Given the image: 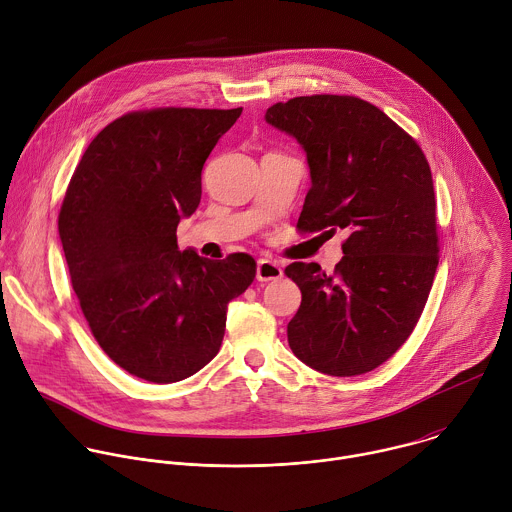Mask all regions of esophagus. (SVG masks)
<instances>
[{
    "instance_id": "34e87169",
    "label": "esophagus",
    "mask_w": 512,
    "mask_h": 512,
    "mask_svg": "<svg viewBox=\"0 0 512 512\" xmlns=\"http://www.w3.org/2000/svg\"><path fill=\"white\" fill-rule=\"evenodd\" d=\"M281 275H283V269L279 263L269 259L257 261V281H275V279H281Z\"/></svg>"
}]
</instances>
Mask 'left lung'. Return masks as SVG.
I'll use <instances>...</instances> for the list:
<instances>
[{
  "instance_id": "8db88e82",
  "label": "left lung",
  "mask_w": 512,
  "mask_h": 512,
  "mask_svg": "<svg viewBox=\"0 0 512 512\" xmlns=\"http://www.w3.org/2000/svg\"><path fill=\"white\" fill-rule=\"evenodd\" d=\"M265 120L307 156L311 189L297 229L348 233L333 275L317 263L285 267L301 289L289 348L327 376L372 372L414 331L438 267L428 160L408 132L356 96H297L267 108Z\"/></svg>"
}]
</instances>
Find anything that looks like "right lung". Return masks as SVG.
Instances as JSON below:
<instances>
[{"instance_id": "obj_1", "label": "right lung", "mask_w": 512, "mask_h": 512, "mask_svg": "<svg viewBox=\"0 0 512 512\" xmlns=\"http://www.w3.org/2000/svg\"><path fill=\"white\" fill-rule=\"evenodd\" d=\"M243 108H154L110 122L68 185L58 231L92 335L128 374L181 382L219 352L227 305L255 279L245 253L179 251L201 203V173Z\"/></svg>"}]
</instances>
